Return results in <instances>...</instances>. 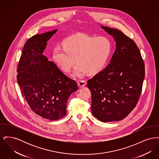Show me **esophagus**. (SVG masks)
<instances>
[{"label":"esophagus","instance_id":"1","mask_svg":"<svg viewBox=\"0 0 159 159\" xmlns=\"http://www.w3.org/2000/svg\"><path fill=\"white\" fill-rule=\"evenodd\" d=\"M86 84V82L85 80H79L77 81V84L79 88H82L85 86Z\"/></svg>","mask_w":159,"mask_h":159}]
</instances>
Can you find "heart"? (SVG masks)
<instances>
[{
  "label": "heart",
  "instance_id": "heart-1",
  "mask_svg": "<svg viewBox=\"0 0 159 159\" xmlns=\"http://www.w3.org/2000/svg\"><path fill=\"white\" fill-rule=\"evenodd\" d=\"M64 46H57L53 50V58L61 68L68 72L76 64L74 75L83 76L87 71L97 73L101 71L111 52L110 40L105 36H91L80 33L67 38Z\"/></svg>",
  "mask_w": 159,
  "mask_h": 159
}]
</instances>
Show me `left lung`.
Segmentation results:
<instances>
[{"mask_svg": "<svg viewBox=\"0 0 159 159\" xmlns=\"http://www.w3.org/2000/svg\"><path fill=\"white\" fill-rule=\"evenodd\" d=\"M101 27L113 36L116 48L108 65L88 81L91 110L100 121H119L138 102L145 77L144 61L132 39L119 30Z\"/></svg>", "mask_w": 159, "mask_h": 159, "instance_id": "left-lung-1", "label": "left lung"}]
</instances>
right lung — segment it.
<instances>
[{
	"instance_id": "add662e5",
	"label": "right lung",
	"mask_w": 159,
	"mask_h": 159,
	"mask_svg": "<svg viewBox=\"0 0 159 159\" xmlns=\"http://www.w3.org/2000/svg\"><path fill=\"white\" fill-rule=\"evenodd\" d=\"M57 30L29 39L17 67V82L31 110L43 118L58 120L67 114L70 95L77 91L76 81L64 75L43 52L47 41Z\"/></svg>"
}]
</instances>
